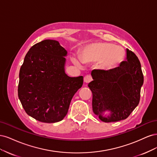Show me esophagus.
Here are the masks:
<instances>
[{"label":"esophagus","instance_id":"34e87169","mask_svg":"<svg viewBox=\"0 0 157 157\" xmlns=\"http://www.w3.org/2000/svg\"><path fill=\"white\" fill-rule=\"evenodd\" d=\"M84 82H86V83H89L90 82H91L92 80V77L90 75H86L84 77Z\"/></svg>","mask_w":157,"mask_h":157}]
</instances>
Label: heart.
I'll return each instance as SVG.
<instances>
[{"mask_svg": "<svg viewBox=\"0 0 157 157\" xmlns=\"http://www.w3.org/2000/svg\"><path fill=\"white\" fill-rule=\"evenodd\" d=\"M124 51L121 46L111 43L90 44L85 46L79 59L73 57V62L77 66L84 63H98L102 70L111 71L117 67L124 58Z\"/></svg>", "mask_w": 157, "mask_h": 157, "instance_id": "1", "label": "heart"}]
</instances>
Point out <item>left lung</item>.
<instances>
[{
	"instance_id": "obj_1",
	"label": "left lung",
	"mask_w": 157,
	"mask_h": 157,
	"mask_svg": "<svg viewBox=\"0 0 157 157\" xmlns=\"http://www.w3.org/2000/svg\"><path fill=\"white\" fill-rule=\"evenodd\" d=\"M126 61L115 69L92 72L94 80L88 86L92 92V109L105 122L126 119L140 103L144 83L141 64L132 51L126 49ZM106 110L112 112L110 117L101 115Z\"/></svg>"
}]
</instances>
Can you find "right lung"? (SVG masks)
<instances>
[{"label": "right lung", "instance_id": "1", "mask_svg": "<svg viewBox=\"0 0 157 157\" xmlns=\"http://www.w3.org/2000/svg\"><path fill=\"white\" fill-rule=\"evenodd\" d=\"M67 51L59 42L44 40L33 45L20 71L18 97L28 115L42 122L63 119L83 77L65 73Z\"/></svg>", "mask_w": 157, "mask_h": 157}]
</instances>
